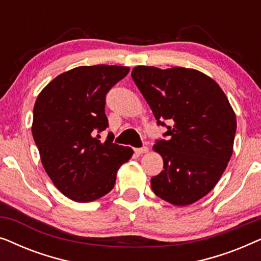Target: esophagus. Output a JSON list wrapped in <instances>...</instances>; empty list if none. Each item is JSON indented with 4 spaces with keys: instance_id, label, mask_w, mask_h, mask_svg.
Returning <instances> with one entry per match:
<instances>
[{
    "instance_id": "1",
    "label": "esophagus",
    "mask_w": 261,
    "mask_h": 261,
    "mask_svg": "<svg viewBox=\"0 0 261 261\" xmlns=\"http://www.w3.org/2000/svg\"><path fill=\"white\" fill-rule=\"evenodd\" d=\"M134 152L137 153V154H144V153H147L148 152V147H146V146H144V147H141V148H135L134 149Z\"/></svg>"
}]
</instances>
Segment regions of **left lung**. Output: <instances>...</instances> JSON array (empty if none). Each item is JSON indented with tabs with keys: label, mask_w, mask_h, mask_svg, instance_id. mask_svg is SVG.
<instances>
[{
	"label": "left lung",
	"mask_w": 261,
	"mask_h": 261,
	"mask_svg": "<svg viewBox=\"0 0 261 261\" xmlns=\"http://www.w3.org/2000/svg\"><path fill=\"white\" fill-rule=\"evenodd\" d=\"M132 78L166 137L153 146L164 170L151 178L154 194L173 205H190L215 188L233 154L237 117L226 94L201 71L139 65Z\"/></svg>",
	"instance_id": "1"
}]
</instances>
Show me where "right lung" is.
I'll list each match as a JSON object with an SVG mask.
<instances>
[{
	"label": "right lung",
	"instance_id": "1",
	"mask_svg": "<svg viewBox=\"0 0 261 261\" xmlns=\"http://www.w3.org/2000/svg\"><path fill=\"white\" fill-rule=\"evenodd\" d=\"M129 72L117 65L78 66L60 73L38 95L32 134L42 166L56 188L87 203L112 191L117 171L133 149L94 137L108 126L106 95Z\"/></svg>",
	"mask_w": 261,
	"mask_h": 261
}]
</instances>
